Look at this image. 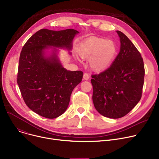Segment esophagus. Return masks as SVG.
I'll return each mask as SVG.
<instances>
[{
    "instance_id": "obj_1",
    "label": "esophagus",
    "mask_w": 159,
    "mask_h": 159,
    "mask_svg": "<svg viewBox=\"0 0 159 159\" xmlns=\"http://www.w3.org/2000/svg\"><path fill=\"white\" fill-rule=\"evenodd\" d=\"M83 78H84V80H89V74L88 73H85L84 74V76H83Z\"/></svg>"
}]
</instances>
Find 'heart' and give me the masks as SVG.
Listing matches in <instances>:
<instances>
[{"label":"heart","instance_id":"obj_1","mask_svg":"<svg viewBox=\"0 0 159 159\" xmlns=\"http://www.w3.org/2000/svg\"><path fill=\"white\" fill-rule=\"evenodd\" d=\"M78 51L81 58H90L89 65L93 70L100 71L111 64L117 52V48L112 41L91 37L82 42Z\"/></svg>","mask_w":159,"mask_h":159}]
</instances>
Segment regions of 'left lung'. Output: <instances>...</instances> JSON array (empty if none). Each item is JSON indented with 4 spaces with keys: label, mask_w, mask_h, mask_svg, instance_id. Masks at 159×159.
Masks as SVG:
<instances>
[{
    "label": "left lung",
    "mask_w": 159,
    "mask_h": 159,
    "mask_svg": "<svg viewBox=\"0 0 159 159\" xmlns=\"http://www.w3.org/2000/svg\"><path fill=\"white\" fill-rule=\"evenodd\" d=\"M121 47L110 67L91 75L93 101L105 117L118 119L130 112L142 97L144 79L143 57L132 41L117 30Z\"/></svg>",
    "instance_id": "obj_1"
}]
</instances>
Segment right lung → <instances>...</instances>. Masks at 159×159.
Instances as JSON below:
<instances>
[{
  "instance_id": "right-lung-1",
  "label": "right lung",
  "mask_w": 159,
  "mask_h": 159,
  "mask_svg": "<svg viewBox=\"0 0 159 159\" xmlns=\"http://www.w3.org/2000/svg\"><path fill=\"white\" fill-rule=\"evenodd\" d=\"M79 32L72 29L55 31L42 29L32 36L20 52L17 83L27 106L43 117L54 119L64 113L73 89L82 81V71L63 68L54 53L43 56L47 46L71 50Z\"/></svg>"
}]
</instances>
